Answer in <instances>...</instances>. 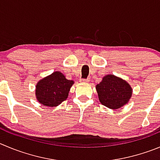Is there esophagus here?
Listing matches in <instances>:
<instances>
[{"label":"esophagus","instance_id":"esophagus-1","mask_svg":"<svg viewBox=\"0 0 160 160\" xmlns=\"http://www.w3.org/2000/svg\"><path fill=\"white\" fill-rule=\"evenodd\" d=\"M89 81H90V80H89V79H83V80H81L82 83H88Z\"/></svg>","mask_w":160,"mask_h":160}]
</instances>
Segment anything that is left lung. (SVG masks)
I'll return each mask as SVG.
<instances>
[{"label":"left lung","mask_w":160,"mask_h":160,"mask_svg":"<svg viewBox=\"0 0 160 160\" xmlns=\"http://www.w3.org/2000/svg\"><path fill=\"white\" fill-rule=\"evenodd\" d=\"M95 89L101 103L111 110H117L126 105L132 94L129 83L113 74L102 77Z\"/></svg>","instance_id":"left-lung-1"}]
</instances>
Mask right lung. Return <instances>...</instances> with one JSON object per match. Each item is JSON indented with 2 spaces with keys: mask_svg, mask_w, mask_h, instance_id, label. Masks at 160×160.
Listing matches in <instances>:
<instances>
[{
  "mask_svg": "<svg viewBox=\"0 0 160 160\" xmlns=\"http://www.w3.org/2000/svg\"><path fill=\"white\" fill-rule=\"evenodd\" d=\"M73 83L74 81L67 80L62 72H53L37 83L35 86L37 100L46 107H57L66 100Z\"/></svg>",
  "mask_w": 160,
  "mask_h": 160,
  "instance_id": "right-lung-1",
  "label": "right lung"
}]
</instances>
